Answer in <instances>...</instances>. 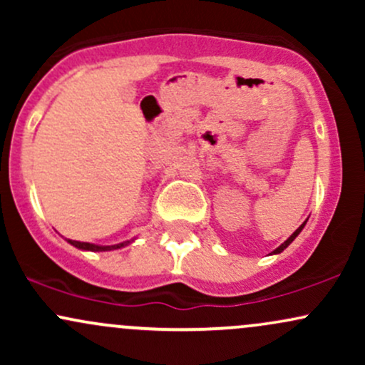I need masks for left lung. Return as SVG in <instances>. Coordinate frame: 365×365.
Wrapping results in <instances>:
<instances>
[{"instance_id": "1", "label": "left lung", "mask_w": 365, "mask_h": 365, "mask_svg": "<svg viewBox=\"0 0 365 365\" xmlns=\"http://www.w3.org/2000/svg\"><path fill=\"white\" fill-rule=\"evenodd\" d=\"M304 226H305V223H304V225H300V226H299V228H297V230H295V232H293V233H292V235H290V237H288V240H287V242H283V244H282V245H279V247H278V249H276L273 254H279V252H283V250H284V249H287V247H288V245H290L293 240H295V237H297V235H299V233H300V232H302V228H304Z\"/></svg>"}]
</instances>
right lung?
<instances>
[{
	"label": "right lung",
	"mask_w": 365,
	"mask_h": 365,
	"mask_svg": "<svg viewBox=\"0 0 365 365\" xmlns=\"http://www.w3.org/2000/svg\"><path fill=\"white\" fill-rule=\"evenodd\" d=\"M70 244L77 247V249H82V250H92V252H99V250H113V249H120V247L127 245L128 242H125V244H118V245H108V247H103V245H94V244H87V242H77V240H68Z\"/></svg>",
	"instance_id": "obj_1"
}]
</instances>
